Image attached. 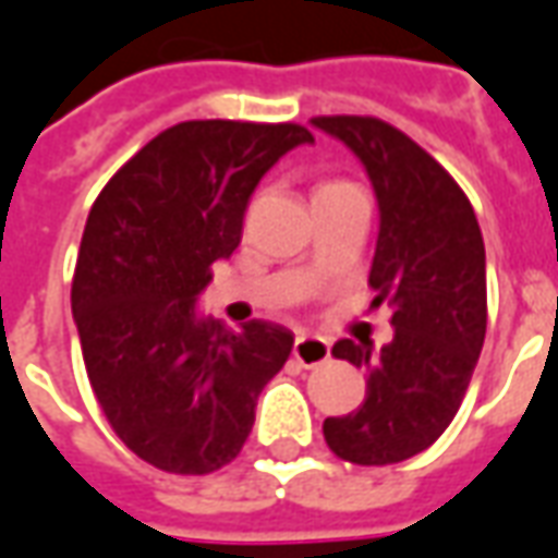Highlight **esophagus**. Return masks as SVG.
<instances>
[{
    "label": "esophagus",
    "instance_id": "34e87169",
    "mask_svg": "<svg viewBox=\"0 0 558 558\" xmlns=\"http://www.w3.org/2000/svg\"><path fill=\"white\" fill-rule=\"evenodd\" d=\"M294 361H298L300 366H306V369L322 366V363L330 361V342H327L324 336H298V342H294Z\"/></svg>",
    "mask_w": 558,
    "mask_h": 558
}]
</instances>
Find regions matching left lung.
Here are the masks:
<instances>
[{"label": "left lung", "instance_id": "obj_1", "mask_svg": "<svg viewBox=\"0 0 558 558\" xmlns=\"http://www.w3.org/2000/svg\"><path fill=\"white\" fill-rule=\"evenodd\" d=\"M363 161L378 197L369 286L387 303L393 339L373 354L339 339L336 357L366 369L357 412L324 421L339 460L390 465L426 450L475 373L487 333V260L475 209L424 146L375 117H312Z\"/></svg>", "mask_w": 558, "mask_h": 558}]
</instances>
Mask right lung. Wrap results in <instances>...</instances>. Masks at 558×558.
I'll use <instances>...</instances> for the list:
<instances>
[{
	"mask_svg": "<svg viewBox=\"0 0 558 558\" xmlns=\"http://www.w3.org/2000/svg\"><path fill=\"white\" fill-rule=\"evenodd\" d=\"M298 122L189 120L156 134L101 189L83 228L71 312L110 429L171 475H209L246 445L294 333L197 318L213 264L243 236L248 197Z\"/></svg>",
	"mask_w": 558,
	"mask_h": 558,
	"instance_id": "obj_1",
	"label": "right lung"
}]
</instances>
